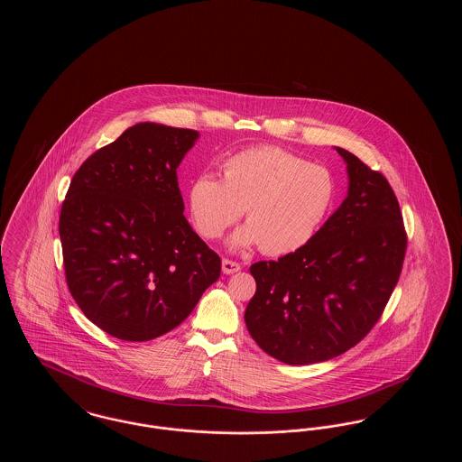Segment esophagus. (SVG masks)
Returning <instances> with one entry per match:
<instances>
[{
  "label": "esophagus",
  "mask_w": 462,
  "mask_h": 462,
  "mask_svg": "<svg viewBox=\"0 0 462 462\" xmlns=\"http://www.w3.org/2000/svg\"><path fill=\"white\" fill-rule=\"evenodd\" d=\"M239 270H241V264L237 263V262H232V260H226V258L221 262V272L226 273V275L236 273Z\"/></svg>",
  "instance_id": "esophagus-1"
}]
</instances>
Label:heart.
Wrapping results in <instances>:
<instances>
[{
	"label": "heart",
	"instance_id": "1",
	"mask_svg": "<svg viewBox=\"0 0 462 462\" xmlns=\"http://www.w3.org/2000/svg\"><path fill=\"white\" fill-rule=\"evenodd\" d=\"M332 200L329 170L272 145L226 157L221 178L202 173L187 190L190 218L204 239H218L244 211L247 223L228 245L239 249L262 244L270 256H284L308 244L326 220Z\"/></svg>",
	"mask_w": 462,
	"mask_h": 462
}]
</instances>
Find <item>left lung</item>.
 <instances>
[{
	"mask_svg": "<svg viewBox=\"0 0 462 462\" xmlns=\"http://www.w3.org/2000/svg\"><path fill=\"white\" fill-rule=\"evenodd\" d=\"M348 194L301 249L251 264L256 292L244 320L270 356L289 365L326 362L373 329L395 289L407 236L393 189L356 155Z\"/></svg>",
	"mask_w": 462,
	"mask_h": 462,
	"instance_id": "left-lung-1",
	"label": "left lung"
}]
</instances>
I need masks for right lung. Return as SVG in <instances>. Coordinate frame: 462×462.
I'll list each match as a JSON object with an SVG mask.
<instances>
[{"label": "right lung", "instance_id": "1", "mask_svg": "<svg viewBox=\"0 0 462 462\" xmlns=\"http://www.w3.org/2000/svg\"><path fill=\"white\" fill-rule=\"evenodd\" d=\"M199 133L138 123L89 155L60 211L69 291L97 328L149 341L180 326L220 277L183 217L176 170Z\"/></svg>", "mask_w": 462, "mask_h": 462}]
</instances>
